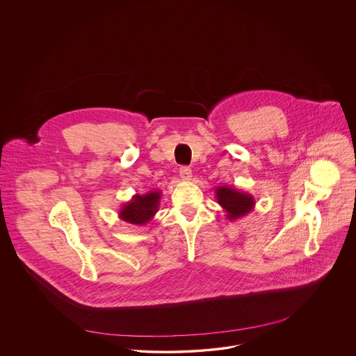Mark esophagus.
<instances>
[{
	"label": "esophagus",
	"mask_w": 356,
	"mask_h": 356,
	"mask_svg": "<svg viewBox=\"0 0 356 356\" xmlns=\"http://www.w3.org/2000/svg\"><path fill=\"white\" fill-rule=\"evenodd\" d=\"M180 177H181V180H184V181H189L191 177H192V170H191V168L181 167V168H180Z\"/></svg>",
	"instance_id": "34e87169"
}]
</instances>
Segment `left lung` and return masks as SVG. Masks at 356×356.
Here are the masks:
<instances>
[{
	"label": "left lung",
	"instance_id": "left-lung-1",
	"mask_svg": "<svg viewBox=\"0 0 356 356\" xmlns=\"http://www.w3.org/2000/svg\"><path fill=\"white\" fill-rule=\"evenodd\" d=\"M215 193L218 203L227 212L228 220H237L254 211L256 204L254 196L247 192L238 191L235 186H216Z\"/></svg>",
	"mask_w": 356,
	"mask_h": 356
}]
</instances>
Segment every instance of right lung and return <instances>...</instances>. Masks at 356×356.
Returning <instances> with one entry per match:
<instances>
[{
  "label": "right lung",
  "instance_id": "obj_1",
  "mask_svg": "<svg viewBox=\"0 0 356 356\" xmlns=\"http://www.w3.org/2000/svg\"><path fill=\"white\" fill-rule=\"evenodd\" d=\"M161 199V191L154 189L144 195L136 193L132 199L122 204L119 211V218L122 221L135 225H145L152 220L153 216L159 211Z\"/></svg>",
  "mask_w": 356,
  "mask_h": 356
}]
</instances>
